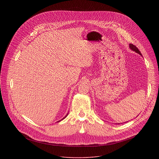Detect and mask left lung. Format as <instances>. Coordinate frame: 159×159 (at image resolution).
Segmentation results:
<instances>
[{
	"label": "left lung",
	"mask_w": 159,
	"mask_h": 159,
	"mask_svg": "<svg viewBox=\"0 0 159 159\" xmlns=\"http://www.w3.org/2000/svg\"><path fill=\"white\" fill-rule=\"evenodd\" d=\"M129 48L132 50V51H133V52H136V53H139V55H140L141 56H142V53H140V52L139 51V50L134 45H133V44H129ZM120 124V123H119Z\"/></svg>",
	"instance_id": "1"
}]
</instances>
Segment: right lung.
Instances as JSON below:
<instances>
[{
  "instance_id": "1",
  "label": "right lung",
  "mask_w": 159,
  "mask_h": 159,
  "mask_svg": "<svg viewBox=\"0 0 159 159\" xmlns=\"http://www.w3.org/2000/svg\"><path fill=\"white\" fill-rule=\"evenodd\" d=\"M68 115H69V113H67V114H66V116H65V117H63V118H62V119H61V120H60V121H57V122H60V121H61V120H64V119H65V118H66V116H68Z\"/></svg>"
}]
</instances>
